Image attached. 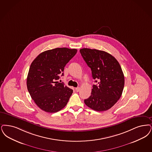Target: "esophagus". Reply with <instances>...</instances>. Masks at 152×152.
<instances>
[{
  "mask_svg": "<svg viewBox=\"0 0 152 152\" xmlns=\"http://www.w3.org/2000/svg\"><path fill=\"white\" fill-rule=\"evenodd\" d=\"M75 90H76V91H77V92L80 91V87L76 88H75Z\"/></svg>",
  "mask_w": 152,
  "mask_h": 152,
  "instance_id": "1",
  "label": "esophagus"
}]
</instances>
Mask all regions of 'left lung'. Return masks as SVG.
Masks as SVG:
<instances>
[{
	"instance_id": "obj_1",
	"label": "left lung",
	"mask_w": 152,
	"mask_h": 152,
	"mask_svg": "<svg viewBox=\"0 0 152 152\" xmlns=\"http://www.w3.org/2000/svg\"><path fill=\"white\" fill-rule=\"evenodd\" d=\"M80 52L98 83L93 85L91 96L84 100L85 104L97 111L110 109L121 97L124 86V76L119 62L104 51L84 48Z\"/></svg>"
}]
</instances>
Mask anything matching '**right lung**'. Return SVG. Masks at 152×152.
<instances>
[{
    "label": "right lung",
    "instance_id": "1",
    "mask_svg": "<svg viewBox=\"0 0 152 152\" xmlns=\"http://www.w3.org/2000/svg\"><path fill=\"white\" fill-rule=\"evenodd\" d=\"M77 53L66 48L45 51L33 61L26 85L31 97L37 105L47 113H56L63 109L73 90L58 81L64 68Z\"/></svg>",
    "mask_w": 152,
    "mask_h": 152
}]
</instances>
